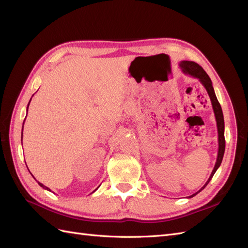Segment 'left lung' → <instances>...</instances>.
I'll use <instances>...</instances> for the list:
<instances>
[{"label": "left lung", "instance_id": "8db88e82", "mask_svg": "<svg viewBox=\"0 0 248 248\" xmlns=\"http://www.w3.org/2000/svg\"><path fill=\"white\" fill-rule=\"evenodd\" d=\"M179 66L183 73L187 74V76H190L192 78H198L202 82V85L205 87L206 91L210 97V100H211V103H212V108H213V111H214L215 119H216V124H217V131H218V153H217V159L215 162L214 169L211 172V175H210L208 181L205 183V185L202 186L198 192L193 193L192 196L188 197V198H192L194 196H197L200 191H202L205 188L207 184L210 182V180H211L212 177L214 176L217 169L220 167L222 158H223V154H224V149H226V140H224V120H223V114H222L221 107H220L218 100H217V97L214 92L212 81H211V79H210L206 71L202 69L199 64L194 63L192 61H182L179 64Z\"/></svg>", "mask_w": 248, "mask_h": 248}]
</instances>
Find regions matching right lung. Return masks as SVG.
Instances as JSON below:
<instances>
[{
  "label": "right lung",
  "mask_w": 248,
  "mask_h": 248,
  "mask_svg": "<svg viewBox=\"0 0 248 248\" xmlns=\"http://www.w3.org/2000/svg\"><path fill=\"white\" fill-rule=\"evenodd\" d=\"M31 99H32V98H31ZM30 102H31V100H30V101H29V104H30ZM29 104H28V107H27V111H28V108H29ZM25 120H26V119H25ZM24 123H25V121H24ZM22 129H24V125H22ZM21 140H22V136H21ZM27 168H28V167H27ZM32 176H33V175H32ZM38 184H39V185H40V186L42 187V188H44V189H46V190H48V191H51V190H50V189L48 188V187H46V186H44V185H43L42 183L38 182ZM97 188H98V187H97ZM96 190H97V189H95L94 191H96ZM94 191H93V192H94Z\"/></svg>",
  "instance_id": "1"
}]
</instances>
